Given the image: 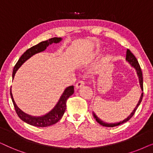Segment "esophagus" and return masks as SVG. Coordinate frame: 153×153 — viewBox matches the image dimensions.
<instances>
[{
    "label": "esophagus",
    "instance_id": "1",
    "mask_svg": "<svg viewBox=\"0 0 153 153\" xmlns=\"http://www.w3.org/2000/svg\"><path fill=\"white\" fill-rule=\"evenodd\" d=\"M84 84H85V82L83 81H79L78 82L76 83V84L75 86H76V89H78V88H81V86H83Z\"/></svg>",
    "mask_w": 153,
    "mask_h": 153
}]
</instances>
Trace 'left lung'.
<instances>
[{
	"mask_svg": "<svg viewBox=\"0 0 153 153\" xmlns=\"http://www.w3.org/2000/svg\"><path fill=\"white\" fill-rule=\"evenodd\" d=\"M126 60L127 61H128L129 63L131 66H133L134 68L136 69V70H137V74H138V76H139V83H140V85H141V90L142 91H143V74H142V72H141V68H140V65H139V62H138V60L136 57L134 56V55L131 53V51L129 49H127V53H126ZM143 93H141V97H140L139 99V101L138 102V104H137V106H135L134 109L132 111V112L131 113V114L129 115V116L127 117V118H125L123 120V121H120V122L119 123H106L104 122V121H102L101 119H100L98 117L96 116V115L94 114L93 113V116L94 118H95V120H97V122L98 123H100V125H102V126H104V127H116V126H118V125H120V124H123V123H126L127 121H128L129 119H130L131 117L134 116V114H135L136 111H137V108L139 107V104H141V102L142 101V99H143Z\"/></svg>",
	"mask_w": 153,
	"mask_h": 153,
	"instance_id": "left-lung-1",
	"label": "left lung"
}]
</instances>
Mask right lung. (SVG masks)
<instances>
[{"instance_id":"1","label":"right lung","mask_w":153,"mask_h":153,"mask_svg":"<svg viewBox=\"0 0 153 153\" xmlns=\"http://www.w3.org/2000/svg\"><path fill=\"white\" fill-rule=\"evenodd\" d=\"M61 37H53V38L48 39V40L41 42L37 44V45L33 46V47H30V49L26 50L24 53V54L21 56L17 62L16 63L15 66H14L13 72H12V78L14 79V75H15V73L18 69L29 58H30L31 56L35 53L45 51L49 45H51L52 43H58L59 42L61 41ZM74 90L73 85H70V86L67 88L65 90L64 93H62L61 97H60L57 104L55 106V107L51 111L48 113V114L40 117H34L29 116V115L26 114L25 113L23 112L22 111H21L17 107V106L16 105L15 102H14L13 97H12L11 88H10V96H11L16 114L18 115V116L23 121H24L25 123H28L29 125H33V126L45 127L55 124V123H56L58 121H59L61 119L65 111L67 100L74 93Z\"/></svg>"}]
</instances>
